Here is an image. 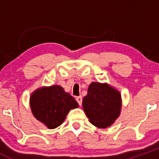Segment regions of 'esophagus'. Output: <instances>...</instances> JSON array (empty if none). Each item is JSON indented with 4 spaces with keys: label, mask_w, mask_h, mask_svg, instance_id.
<instances>
[{
    "label": "esophagus",
    "mask_w": 159,
    "mask_h": 159,
    "mask_svg": "<svg viewBox=\"0 0 159 159\" xmlns=\"http://www.w3.org/2000/svg\"><path fill=\"white\" fill-rule=\"evenodd\" d=\"M76 101L78 103V105L81 106V104H82V97H81V96H78V97L76 98Z\"/></svg>",
    "instance_id": "esophagus-1"
}]
</instances>
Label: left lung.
<instances>
[{
  "label": "left lung",
  "mask_w": 159,
  "mask_h": 159,
  "mask_svg": "<svg viewBox=\"0 0 159 159\" xmlns=\"http://www.w3.org/2000/svg\"><path fill=\"white\" fill-rule=\"evenodd\" d=\"M82 105L90 122L105 129L111 125L120 115L121 94L106 83L92 82L83 98Z\"/></svg>",
  "instance_id": "obj_1"
}]
</instances>
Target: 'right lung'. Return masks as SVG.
<instances>
[{
  "instance_id": "right-lung-1",
  "label": "right lung",
  "mask_w": 159,
  "mask_h": 159,
  "mask_svg": "<svg viewBox=\"0 0 159 159\" xmlns=\"http://www.w3.org/2000/svg\"><path fill=\"white\" fill-rule=\"evenodd\" d=\"M30 106L34 116L50 129L63 123L70 109L79 105L73 97L60 85L37 89L30 98Z\"/></svg>"
}]
</instances>
